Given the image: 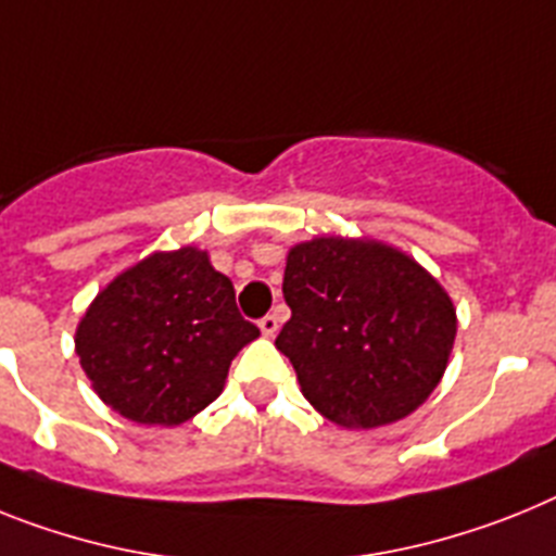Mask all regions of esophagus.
<instances>
[{
    "instance_id": "1",
    "label": "esophagus",
    "mask_w": 556,
    "mask_h": 556,
    "mask_svg": "<svg viewBox=\"0 0 556 556\" xmlns=\"http://www.w3.org/2000/svg\"><path fill=\"white\" fill-rule=\"evenodd\" d=\"M258 329H261V334H264V337H275V331H278V317H275V315L261 317Z\"/></svg>"
}]
</instances>
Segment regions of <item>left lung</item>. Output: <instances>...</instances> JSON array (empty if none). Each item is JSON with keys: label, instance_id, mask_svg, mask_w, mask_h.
Here are the masks:
<instances>
[{"label": "left lung", "instance_id": "obj_1", "mask_svg": "<svg viewBox=\"0 0 556 556\" xmlns=\"http://www.w3.org/2000/svg\"><path fill=\"white\" fill-rule=\"evenodd\" d=\"M275 337L317 414L349 430L410 416L453 354V298L414 255L377 239L315 236L289 247Z\"/></svg>", "mask_w": 556, "mask_h": 556}]
</instances>
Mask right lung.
Masks as SVG:
<instances>
[{
  "instance_id": "right-lung-1",
  "label": "right lung",
  "mask_w": 556,
  "mask_h": 556,
  "mask_svg": "<svg viewBox=\"0 0 556 556\" xmlns=\"http://www.w3.org/2000/svg\"><path fill=\"white\" fill-rule=\"evenodd\" d=\"M258 334L207 250L179 247L146 255L94 295L75 354L123 419L177 427L225 391L232 357Z\"/></svg>"
}]
</instances>
